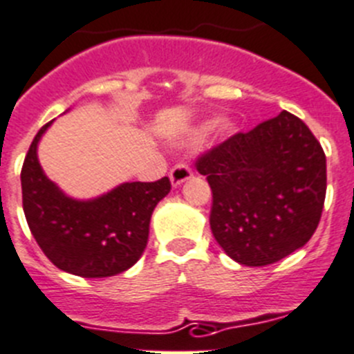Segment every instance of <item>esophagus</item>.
<instances>
[{
    "mask_svg": "<svg viewBox=\"0 0 354 354\" xmlns=\"http://www.w3.org/2000/svg\"><path fill=\"white\" fill-rule=\"evenodd\" d=\"M191 175H193V171H191V168L187 167L186 163H177L170 170L171 186H174V187L180 186V184L186 183V180L191 179Z\"/></svg>",
    "mask_w": 354,
    "mask_h": 354,
    "instance_id": "1",
    "label": "esophagus"
}]
</instances>
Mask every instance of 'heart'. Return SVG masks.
<instances>
[{"label":"heart","mask_w":354,"mask_h":354,"mask_svg":"<svg viewBox=\"0 0 354 354\" xmlns=\"http://www.w3.org/2000/svg\"><path fill=\"white\" fill-rule=\"evenodd\" d=\"M216 131H217V135L225 137V135H230V133L233 131V124L230 121H219L216 126Z\"/></svg>","instance_id":"obj_1"}]
</instances>
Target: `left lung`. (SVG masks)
<instances>
[{
    "label": "left lung",
    "mask_w": 354,
    "mask_h": 354,
    "mask_svg": "<svg viewBox=\"0 0 354 354\" xmlns=\"http://www.w3.org/2000/svg\"><path fill=\"white\" fill-rule=\"evenodd\" d=\"M196 170L212 189L214 239L236 263H275L304 248L319 225L325 152L286 110L207 151Z\"/></svg>",
    "instance_id": "8db88e82"
}]
</instances>
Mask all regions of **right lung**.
I'll return each mask as SVG.
<instances>
[{
  "label": "right lung",
  "mask_w": 354,
  "mask_h": 354,
  "mask_svg": "<svg viewBox=\"0 0 354 354\" xmlns=\"http://www.w3.org/2000/svg\"><path fill=\"white\" fill-rule=\"evenodd\" d=\"M33 138L21 170L22 209L35 241L61 270L110 277L137 263L149 239L152 210L170 193V179L124 183L93 200L70 198L47 179Z\"/></svg>",
  "instance_id": "obj_1"
}]
</instances>
